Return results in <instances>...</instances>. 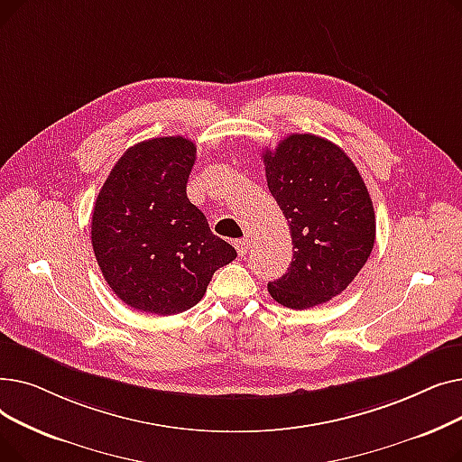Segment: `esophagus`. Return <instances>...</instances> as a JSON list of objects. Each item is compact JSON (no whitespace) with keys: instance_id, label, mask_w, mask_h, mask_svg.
I'll use <instances>...</instances> for the list:
<instances>
[{"instance_id":"34e87169","label":"esophagus","mask_w":462,"mask_h":462,"mask_svg":"<svg viewBox=\"0 0 462 462\" xmlns=\"http://www.w3.org/2000/svg\"><path fill=\"white\" fill-rule=\"evenodd\" d=\"M249 249H251V241L249 239L236 241V251H237L239 256H245L249 253Z\"/></svg>"}]
</instances>
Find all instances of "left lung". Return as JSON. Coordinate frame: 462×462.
I'll list each match as a JSON object with an SVG mask.
<instances>
[{"label":"left lung","instance_id":"obj_1","mask_svg":"<svg viewBox=\"0 0 462 462\" xmlns=\"http://www.w3.org/2000/svg\"><path fill=\"white\" fill-rule=\"evenodd\" d=\"M265 180L282 209L294 258L268 284L288 309H309L341 294L374 247L369 190L350 157L317 134H290L263 153Z\"/></svg>","mask_w":462,"mask_h":462}]
</instances>
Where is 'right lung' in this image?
Segmentation results:
<instances>
[{
    "label": "right lung",
    "mask_w": 462,
    "mask_h": 462,
    "mask_svg": "<svg viewBox=\"0 0 462 462\" xmlns=\"http://www.w3.org/2000/svg\"><path fill=\"white\" fill-rule=\"evenodd\" d=\"M197 145L183 136L140 142L119 157L97 197L91 245L112 292L170 317L197 305L237 253L187 199Z\"/></svg>",
    "instance_id": "right-lung-1"
}]
</instances>
